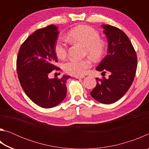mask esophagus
Wrapping results in <instances>:
<instances>
[{
	"mask_svg": "<svg viewBox=\"0 0 149 149\" xmlns=\"http://www.w3.org/2000/svg\"><path fill=\"white\" fill-rule=\"evenodd\" d=\"M84 75H75L74 76V77L77 78V79H82V78H84Z\"/></svg>",
	"mask_w": 149,
	"mask_h": 149,
	"instance_id": "obj_1",
	"label": "esophagus"
}]
</instances>
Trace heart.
Masks as SVG:
<instances>
[{
  "label": "heart",
  "mask_w": 149,
  "mask_h": 149,
  "mask_svg": "<svg viewBox=\"0 0 149 149\" xmlns=\"http://www.w3.org/2000/svg\"><path fill=\"white\" fill-rule=\"evenodd\" d=\"M67 38L72 42H78L85 46L84 53L93 60H99L104 55L106 44L100 39L99 33L93 27L85 25H79L69 30ZM55 54L58 58L63 59L66 56L68 45L62 39H58L54 47ZM91 66V62L89 59H70L63 65V69L68 74L72 75H82Z\"/></svg>",
  "instance_id": "1"
}]
</instances>
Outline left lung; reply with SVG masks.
Listing matches in <instances>:
<instances>
[{"label":"left lung","mask_w":149,"mask_h":149,"mask_svg":"<svg viewBox=\"0 0 149 149\" xmlns=\"http://www.w3.org/2000/svg\"><path fill=\"white\" fill-rule=\"evenodd\" d=\"M108 42V54L96 69L108 79L97 77V85L90 93L91 97L103 104H111L120 99L132 85L137 66V57L133 45L126 34L118 27L103 25Z\"/></svg>","instance_id":"left-lung-1"}]
</instances>
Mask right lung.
<instances>
[{"instance_id": "add662e5", "label": "right lung", "mask_w": 149, "mask_h": 149, "mask_svg": "<svg viewBox=\"0 0 149 149\" xmlns=\"http://www.w3.org/2000/svg\"><path fill=\"white\" fill-rule=\"evenodd\" d=\"M58 31L50 25L27 37L19 48L16 70L20 85L27 97L39 107L49 108L61 102L66 96V81L70 76L49 79L54 70H60L54 47Z\"/></svg>"}]
</instances>
